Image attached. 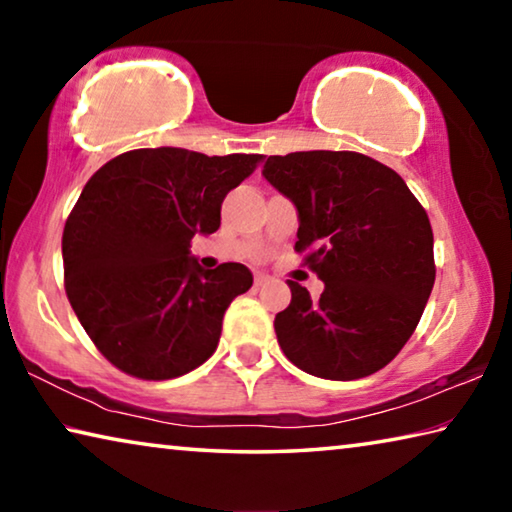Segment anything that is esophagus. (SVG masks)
<instances>
[{"mask_svg":"<svg viewBox=\"0 0 512 512\" xmlns=\"http://www.w3.org/2000/svg\"><path fill=\"white\" fill-rule=\"evenodd\" d=\"M268 282H271V275H266L262 271L255 273V287H264V284H268Z\"/></svg>","mask_w":512,"mask_h":512,"instance_id":"esophagus-1","label":"esophagus"}]
</instances>
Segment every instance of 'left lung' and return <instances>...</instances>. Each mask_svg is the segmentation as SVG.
<instances>
[{"mask_svg":"<svg viewBox=\"0 0 512 512\" xmlns=\"http://www.w3.org/2000/svg\"><path fill=\"white\" fill-rule=\"evenodd\" d=\"M262 176L298 212V253L325 289L289 280L275 316L282 352L314 377L352 381L391 363L411 339L436 280L429 216L386 164L352 151L266 158Z\"/></svg>","mask_w":512,"mask_h":512,"instance_id":"1","label":"left lung"}]
</instances>
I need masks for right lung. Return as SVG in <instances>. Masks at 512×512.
I'll use <instances>...</instances> for the list:
<instances>
[{"label":"right lung","mask_w":512,"mask_h":512,"mask_svg":"<svg viewBox=\"0 0 512 512\" xmlns=\"http://www.w3.org/2000/svg\"><path fill=\"white\" fill-rule=\"evenodd\" d=\"M262 155L137 149L103 164L63 230L65 291L112 366L140 379H173L219 345L230 302L253 287L244 264L205 268L194 235L221 225V203Z\"/></svg>","instance_id":"right-lung-1"}]
</instances>
